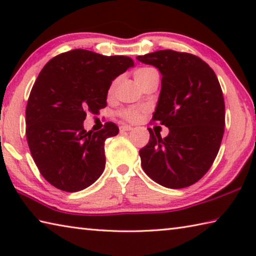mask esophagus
Returning <instances> with one entry per match:
<instances>
[{"instance_id": "obj_1", "label": "esophagus", "mask_w": 256, "mask_h": 256, "mask_svg": "<svg viewBox=\"0 0 256 256\" xmlns=\"http://www.w3.org/2000/svg\"><path fill=\"white\" fill-rule=\"evenodd\" d=\"M132 130V126L131 125H126V124H124V125H120V132H124V131H131Z\"/></svg>"}]
</instances>
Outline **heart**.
<instances>
[{
	"label": "heart",
	"instance_id": "heart-1",
	"mask_svg": "<svg viewBox=\"0 0 256 256\" xmlns=\"http://www.w3.org/2000/svg\"><path fill=\"white\" fill-rule=\"evenodd\" d=\"M154 74H158L157 71H156L154 68H138V70H136V73H134V78H136L138 84L141 86L144 82L148 80L150 76H152ZM116 84H118V80H114L112 82L110 90H108V94H112L115 92ZM141 112L142 110H138V108H125V110L120 112V118L128 120H130V122H136V120H138V118H140Z\"/></svg>",
	"mask_w": 256,
	"mask_h": 256
}]
</instances>
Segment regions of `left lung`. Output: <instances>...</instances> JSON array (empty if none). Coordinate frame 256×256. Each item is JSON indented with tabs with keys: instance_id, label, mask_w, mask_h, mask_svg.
<instances>
[{
	"instance_id": "left-lung-1",
	"label": "left lung",
	"mask_w": 256,
	"mask_h": 256,
	"mask_svg": "<svg viewBox=\"0 0 256 256\" xmlns=\"http://www.w3.org/2000/svg\"><path fill=\"white\" fill-rule=\"evenodd\" d=\"M136 60L162 73L152 120L170 128L166 138L149 128V144L138 154L141 166L156 183L184 188L210 170L224 131L222 90L214 70L198 56L172 50Z\"/></svg>"
}]
</instances>
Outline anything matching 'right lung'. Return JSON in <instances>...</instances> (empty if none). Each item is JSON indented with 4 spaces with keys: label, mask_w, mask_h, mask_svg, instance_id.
I'll list each match as a JSON object with an SVG mask.
<instances>
[{
    "label": "right lung",
    "mask_w": 256,
    "mask_h": 256,
    "mask_svg": "<svg viewBox=\"0 0 256 256\" xmlns=\"http://www.w3.org/2000/svg\"><path fill=\"white\" fill-rule=\"evenodd\" d=\"M134 62L128 56H105L73 50L42 68L26 108V136L42 177L56 188L78 192L94 183L105 170V140L118 134L107 122L86 132L88 112L105 108L112 81Z\"/></svg>",
    "instance_id": "1"
}]
</instances>
